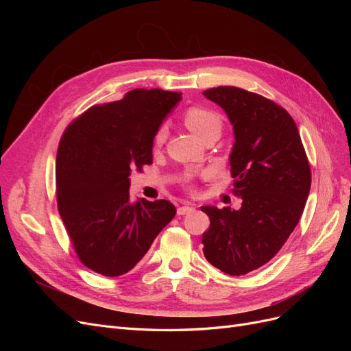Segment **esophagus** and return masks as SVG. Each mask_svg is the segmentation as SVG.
<instances>
[{
    "mask_svg": "<svg viewBox=\"0 0 351 351\" xmlns=\"http://www.w3.org/2000/svg\"><path fill=\"white\" fill-rule=\"evenodd\" d=\"M193 210H195V208L192 205H184V206L177 208V214L178 215H187V214H190V212H193Z\"/></svg>",
    "mask_w": 351,
    "mask_h": 351,
    "instance_id": "1",
    "label": "esophagus"
}]
</instances>
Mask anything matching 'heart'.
<instances>
[{"label":"heart","instance_id":"heart-1","mask_svg":"<svg viewBox=\"0 0 351 351\" xmlns=\"http://www.w3.org/2000/svg\"><path fill=\"white\" fill-rule=\"evenodd\" d=\"M184 124L187 125V129L190 132H193L197 137H202L204 134H206L208 132L214 130V129H219L221 127V120L218 114H215L214 111H210L208 108L204 107H190L184 111L183 115ZM165 127L161 125L155 133L154 137V143L155 146L162 145L164 139H165Z\"/></svg>","mask_w":351,"mask_h":351}]
</instances>
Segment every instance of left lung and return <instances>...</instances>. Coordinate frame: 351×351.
I'll use <instances>...</instances> for the list:
<instances>
[{"mask_svg":"<svg viewBox=\"0 0 351 351\" xmlns=\"http://www.w3.org/2000/svg\"><path fill=\"white\" fill-rule=\"evenodd\" d=\"M204 95L232 124V193L243 202L237 210L202 206L210 219L202 244L210 265L240 277L269 262L299 224L311 190V167L294 120L278 104L234 86L206 89Z\"/></svg>","mask_w":351,"mask_h":351,"instance_id":"1","label":"left lung"}]
</instances>
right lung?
<instances>
[{
  "label": "right lung",
  "mask_w": 351,
  "mask_h": 351,
  "mask_svg": "<svg viewBox=\"0 0 351 351\" xmlns=\"http://www.w3.org/2000/svg\"><path fill=\"white\" fill-rule=\"evenodd\" d=\"M182 93L133 89L93 105L61 136L57 205L84 267L119 277L136 267L176 215L168 200L130 202V174L152 164L154 137Z\"/></svg>",
  "instance_id": "1"
}]
</instances>
